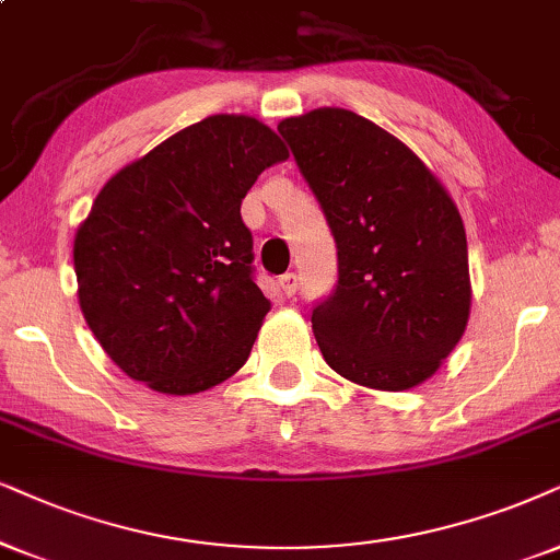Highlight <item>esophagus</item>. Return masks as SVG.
I'll return each mask as SVG.
<instances>
[{"mask_svg":"<svg viewBox=\"0 0 560 560\" xmlns=\"http://www.w3.org/2000/svg\"><path fill=\"white\" fill-rule=\"evenodd\" d=\"M279 287L281 292H284V296H294L296 289H300V279H296V273H284L279 279Z\"/></svg>","mask_w":560,"mask_h":560,"instance_id":"34e87169","label":"esophagus"}]
</instances>
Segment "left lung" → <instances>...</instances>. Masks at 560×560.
Returning <instances> with one entry per match:
<instances>
[{
	"mask_svg": "<svg viewBox=\"0 0 560 560\" xmlns=\"http://www.w3.org/2000/svg\"><path fill=\"white\" fill-rule=\"evenodd\" d=\"M338 250V284L315 304L313 332L341 377L410 390L450 357L470 317L463 217L413 152L357 113L284 118Z\"/></svg>",
	"mask_w": 560,
	"mask_h": 560,
	"instance_id": "1",
	"label": "left lung"
}]
</instances>
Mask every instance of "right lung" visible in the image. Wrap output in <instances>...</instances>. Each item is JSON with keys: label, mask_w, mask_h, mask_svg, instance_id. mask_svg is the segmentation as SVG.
<instances>
[{"label": "right lung", "mask_w": 560, "mask_h": 560, "mask_svg": "<svg viewBox=\"0 0 560 560\" xmlns=\"http://www.w3.org/2000/svg\"><path fill=\"white\" fill-rule=\"evenodd\" d=\"M289 158L250 116H209L118 170L74 237L77 296L131 380L194 395L232 377L271 310L240 203Z\"/></svg>", "instance_id": "obj_1"}]
</instances>
